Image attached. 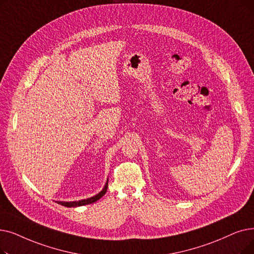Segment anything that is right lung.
I'll return each mask as SVG.
<instances>
[{
	"label": "right lung",
	"mask_w": 254,
	"mask_h": 254,
	"mask_svg": "<svg viewBox=\"0 0 254 254\" xmlns=\"http://www.w3.org/2000/svg\"><path fill=\"white\" fill-rule=\"evenodd\" d=\"M107 189H108V181L104 187V189L98 193L96 195H94L93 197H90V198H87V199H83V200H79V201H58L59 204L61 205H64V206H67V207H75V206H82V205H86V204H90V203H93L95 201H97L100 198H102L106 192H107Z\"/></svg>",
	"instance_id": "1"
}]
</instances>
